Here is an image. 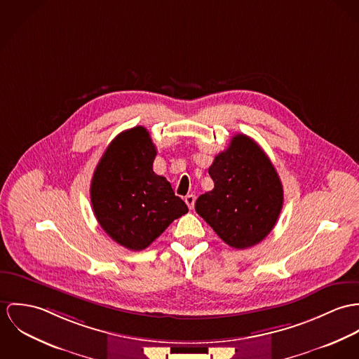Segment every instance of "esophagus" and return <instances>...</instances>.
Segmentation results:
<instances>
[{"instance_id":"esophagus-1","label":"esophagus","mask_w":359,"mask_h":359,"mask_svg":"<svg viewBox=\"0 0 359 359\" xmlns=\"http://www.w3.org/2000/svg\"><path fill=\"white\" fill-rule=\"evenodd\" d=\"M186 203H187V206L190 208V209H194V203H196V196H193V194H189V196H186Z\"/></svg>"}]
</instances>
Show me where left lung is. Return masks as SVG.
<instances>
[{
  "mask_svg": "<svg viewBox=\"0 0 359 359\" xmlns=\"http://www.w3.org/2000/svg\"><path fill=\"white\" fill-rule=\"evenodd\" d=\"M208 172L215 187L197 199L199 216L231 248L246 249L266 238L282 210L283 189L262 147L238 133Z\"/></svg>",
  "mask_w": 359,
  "mask_h": 359,
  "instance_id": "left-lung-1",
  "label": "left lung"
}]
</instances>
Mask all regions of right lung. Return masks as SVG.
I'll list each match as a JSON object with an SVG mask.
<instances>
[{
    "label": "right lung",
    "instance_id": "1",
    "mask_svg": "<svg viewBox=\"0 0 359 359\" xmlns=\"http://www.w3.org/2000/svg\"><path fill=\"white\" fill-rule=\"evenodd\" d=\"M156 146L143 126L121 132L99 161L92 183L95 216L117 243L143 250L189 212L170 183L153 170Z\"/></svg>",
    "mask_w": 359,
    "mask_h": 359
}]
</instances>
